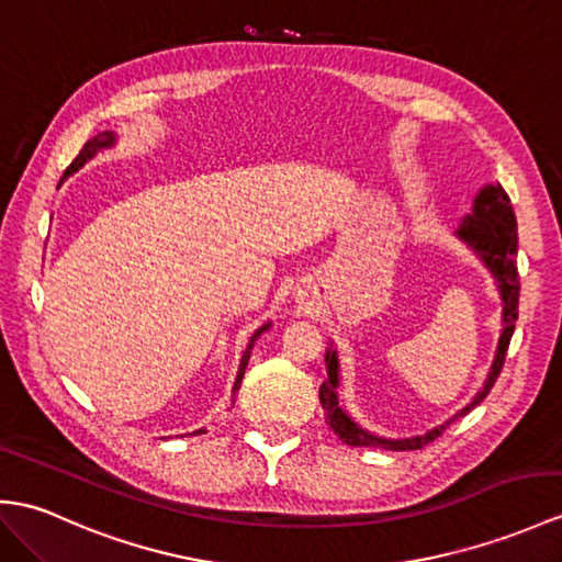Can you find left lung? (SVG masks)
Instances as JSON below:
<instances>
[{
	"mask_svg": "<svg viewBox=\"0 0 562 562\" xmlns=\"http://www.w3.org/2000/svg\"><path fill=\"white\" fill-rule=\"evenodd\" d=\"M460 237L472 246V249L484 258V263L493 270L495 280H498L501 286V296H503V333L498 340V351H495V361L491 367V373L486 378V385L481 393L474 397L472 404L452 416V419L440 426L428 430L426 436H416L407 440H385L367 434V430L359 428L349 416L342 412L340 400H337V357L335 351H328V378H325L321 385V404L323 409L328 412V424L335 430L337 436L342 438L347 446H373V448H385V450H422L428 442H434L442 430H446L454 419H460L469 409H474L479 402H484V397L491 393V387L498 381V375L503 371L507 347H510L513 333H515V321H517V306H519V272H517V217L513 211L510 195L505 193L501 184L481 189L474 201V215H469L462 227L458 229Z\"/></svg>",
	"mask_w": 562,
	"mask_h": 562,
	"instance_id": "left-lung-1",
	"label": "left lung"
}]
</instances>
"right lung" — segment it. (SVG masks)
Returning a JSON list of instances; mask_svg holds the SVG:
<instances>
[{
    "label": "right lung",
    "mask_w": 562,
    "mask_h": 562,
    "mask_svg": "<svg viewBox=\"0 0 562 562\" xmlns=\"http://www.w3.org/2000/svg\"><path fill=\"white\" fill-rule=\"evenodd\" d=\"M112 143H114V134L112 132H102V134H98L95 138H90L88 143H86V146L81 148V153H78L76 155V160L67 167V172H64V177H61V181L64 179H67L71 172H76V169L78 167H81L83 162H88L90 158H93V155L98 153V150H102V148H110L112 146ZM263 330H268V325H263V328H260V330H256L254 333V337H251V340H249V347H246V351H244V357H241V363H239V373H237V383H234V390H237L239 385H241V378H244V369H246V363H249V357H251V349H254V342H256V337L260 335V333H263ZM199 434H201V430H199Z\"/></svg>",
    "instance_id": "obj_1"
}]
</instances>
